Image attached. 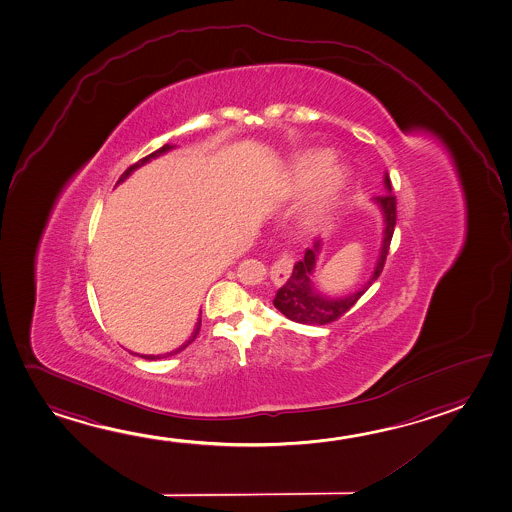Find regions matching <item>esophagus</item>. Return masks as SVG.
<instances>
[{
    "label": "esophagus",
    "mask_w": 512,
    "mask_h": 512,
    "mask_svg": "<svg viewBox=\"0 0 512 512\" xmlns=\"http://www.w3.org/2000/svg\"><path fill=\"white\" fill-rule=\"evenodd\" d=\"M293 262V257L289 253H284V255L278 257L277 262L271 266V271H269L273 284L284 285L287 282V278L293 271Z\"/></svg>",
    "instance_id": "esophagus-1"
}]
</instances>
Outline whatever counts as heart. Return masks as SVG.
<instances>
[{"instance_id": "b5f03b06", "label": "heart", "mask_w": 512, "mask_h": 512, "mask_svg": "<svg viewBox=\"0 0 512 512\" xmlns=\"http://www.w3.org/2000/svg\"><path fill=\"white\" fill-rule=\"evenodd\" d=\"M328 155L325 151H312L303 157L300 166H298V182L300 184H309L312 178L318 175L321 169L327 166ZM346 173L341 166H330L325 169L321 176H319V184L314 193V207L316 209H323L327 207L328 203L336 198L337 193L341 191L344 184Z\"/></svg>"}]
</instances>
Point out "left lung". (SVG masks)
Wrapping results in <instances>:
<instances>
[{
	"mask_svg": "<svg viewBox=\"0 0 512 512\" xmlns=\"http://www.w3.org/2000/svg\"><path fill=\"white\" fill-rule=\"evenodd\" d=\"M384 184H386L387 194L373 198V203H377L378 209L384 216V237H382L377 266L371 278L362 285L361 289L346 296H328L321 293L312 280L318 264L319 252H321V243H323V239L318 237L314 239L312 246L305 250L303 259L294 264L291 277L287 278V282L278 289L277 296L273 300V305L284 314L285 318L302 325H328L352 309L362 294L366 293L371 284L380 277L386 264L389 244L393 239L394 225H396V198L391 194L393 193L391 180L387 173L384 175Z\"/></svg>",
	"mask_w": 512,
	"mask_h": 512,
	"instance_id": "8db88e82",
	"label": "left lung"
}]
</instances>
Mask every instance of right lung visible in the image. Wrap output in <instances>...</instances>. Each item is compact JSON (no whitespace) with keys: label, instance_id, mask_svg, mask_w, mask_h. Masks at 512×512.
<instances>
[{"label":"right lung","instance_id":"right-lung-1","mask_svg":"<svg viewBox=\"0 0 512 512\" xmlns=\"http://www.w3.org/2000/svg\"><path fill=\"white\" fill-rule=\"evenodd\" d=\"M175 146H169V144H164L162 148H159L157 151H153V153H150L148 157H144V159L139 160V162H135L134 166H130V168L126 169L125 173L121 175V178L118 180V184H121V182H125L126 178L128 176L132 175V171H135L137 168H141V166H144L146 162H150L151 159H157V157H160V155H164L166 151L173 150ZM200 327H202V318H198V323H196V327H194V332L191 334V337L185 341L180 348H176L175 352L166 353L164 357H169V355H175V353L182 352V350H185L189 344L193 343L194 339H196V336L200 334ZM134 355H137V353H134ZM143 359H148V361H155V359H160V355H141Z\"/></svg>","mask_w":512,"mask_h":512}]
</instances>
